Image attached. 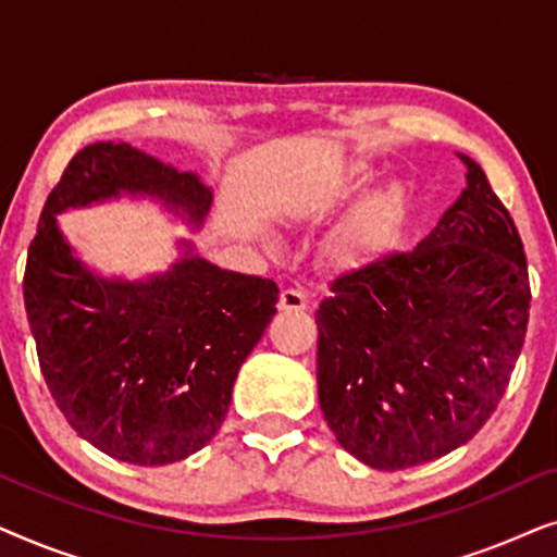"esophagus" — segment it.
<instances>
[{
    "instance_id": "esophagus-1",
    "label": "esophagus",
    "mask_w": 557,
    "mask_h": 557,
    "mask_svg": "<svg viewBox=\"0 0 557 557\" xmlns=\"http://www.w3.org/2000/svg\"><path fill=\"white\" fill-rule=\"evenodd\" d=\"M278 309L284 311H304L307 309V294L299 288H284L278 296Z\"/></svg>"
}]
</instances>
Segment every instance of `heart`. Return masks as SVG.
I'll return each mask as SVG.
<instances>
[{
  "mask_svg": "<svg viewBox=\"0 0 557 557\" xmlns=\"http://www.w3.org/2000/svg\"><path fill=\"white\" fill-rule=\"evenodd\" d=\"M375 170L368 162H349L330 180L322 200H342V197L362 187ZM403 210H406V187L400 182L372 189L355 208L332 227L326 235L322 253L324 261L334 271H357L370 263L387 243H391L395 227H398ZM273 248L276 240H265Z\"/></svg>",
  "mask_w": 557,
  "mask_h": 557,
  "instance_id": "heart-1",
  "label": "heart"
}]
</instances>
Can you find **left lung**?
Returning a JSON list of instances; mask_svg holds the SVG:
<instances>
[{"mask_svg": "<svg viewBox=\"0 0 557 557\" xmlns=\"http://www.w3.org/2000/svg\"><path fill=\"white\" fill-rule=\"evenodd\" d=\"M410 253L332 281L317 309L319 406L339 446L380 471L441 459L505 395L530 319L520 233L474 159Z\"/></svg>", "mask_w": 557, "mask_h": 557, "instance_id": "left-lung-1", "label": "left lung"}]
</instances>
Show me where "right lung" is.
<instances>
[{"mask_svg": "<svg viewBox=\"0 0 557 557\" xmlns=\"http://www.w3.org/2000/svg\"><path fill=\"white\" fill-rule=\"evenodd\" d=\"M119 197L157 202L193 231L212 205L195 172L132 144H88L48 195L22 292L42 377L73 431L113 459L162 467L218 433L278 286L205 261L193 240L177 243L162 273L101 276L75 256L58 215Z\"/></svg>", "mask_w": 557, "mask_h": 557, "instance_id": "1", "label": "right lung"}]
</instances>
